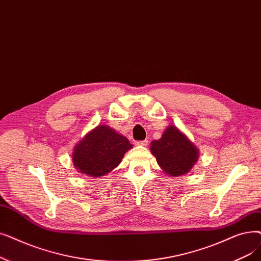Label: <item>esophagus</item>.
Returning <instances> with one entry per match:
<instances>
[{
    "mask_svg": "<svg viewBox=\"0 0 261 261\" xmlns=\"http://www.w3.org/2000/svg\"><path fill=\"white\" fill-rule=\"evenodd\" d=\"M148 144V141L145 140V141H139V142H135V145L137 146H146Z\"/></svg>",
    "mask_w": 261,
    "mask_h": 261,
    "instance_id": "esophagus-1",
    "label": "esophagus"
}]
</instances>
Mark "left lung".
<instances>
[{"label":"left lung","instance_id":"8db88e82","mask_svg":"<svg viewBox=\"0 0 261 261\" xmlns=\"http://www.w3.org/2000/svg\"><path fill=\"white\" fill-rule=\"evenodd\" d=\"M150 151L162 171L171 177L188 174L197 163L199 150L187 135L169 124L161 139L151 142Z\"/></svg>","mask_w":261,"mask_h":261}]
</instances>
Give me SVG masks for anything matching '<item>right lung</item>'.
Returning a JSON list of instances; mask_svg holds the SVG:
<instances>
[{
  "mask_svg": "<svg viewBox=\"0 0 261 261\" xmlns=\"http://www.w3.org/2000/svg\"><path fill=\"white\" fill-rule=\"evenodd\" d=\"M131 148L126 137L108 124H99L74 146L72 163L79 173L100 178L116 168Z\"/></svg>",
  "mask_w": 261,
  "mask_h": 261,
  "instance_id": "right-lung-1",
  "label": "right lung"
}]
</instances>
